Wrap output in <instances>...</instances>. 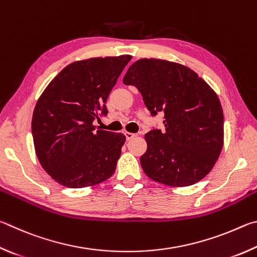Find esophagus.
Wrapping results in <instances>:
<instances>
[{
    "label": "esophagus",
    "instance_id": "esophagus-1",
    "mask_svg": "<svg viewBox=\"0 0 257 257\" xmlns=\"http://www.w3.org/2000/svg\"><path fill=\"white\" fill-rule=\"evenodd\" d=\"M125 137H126V140L130 141V140H132L134 137H136V134L130 133V132H125Z\"/></svg>",
    "mask_w": 257,
    "mask_h": 257
}]
</instances>
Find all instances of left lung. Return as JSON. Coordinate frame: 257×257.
<instances>
[{"mask_svg": "<svg viewBox=\"0 0 257 257\" xmlns=\"http://www.w3.org/2000/svg\"><path fill=\"white\" fill-rule=\"evenodd\" d=\"M123 83L138 88L152 116L165 114V131L145 136L147 176L174 187L203 179L223 147V111L213 89L190 67L157 58L134 62Z\"/></svg>", "mask_w": 257, "mask_h": 257, "instance_id": "8db88e82", "label": "left lung"}]
</instances>
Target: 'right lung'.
<instances>
[{
    "instance_id": "right-lung-1",
    "label": "right lung",
    "mask_w": 257,
    "mask_h": 257,
    "mask_svg": "<svg viewBox=\"0 0 257 257\" xmlns=\"http://www.w3.org/2000/svg\"><path fill=\"white\" fill-rule=\"evenodd\" d=\"M131 55L93 57L64 67L36 103L31 132L42 167L70 188L92 186L115 173L125 136L96 130Z\"/></svg>"
}]
</instances>
